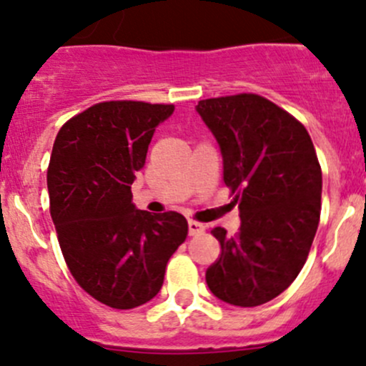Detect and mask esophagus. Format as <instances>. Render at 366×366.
Here are the masks:
<instances>
[{"mask_svg": "<svg viewBox=\"0 0 366 366\" xmlns=\"http://www.w3.org/2000/svg\"><path fill=\"white\" fill-rule=\"evenodd\" d=\"M187 228H189V235H200L205 232V227L202 223H198V221H189Z\"/></svg>", "mask_w": 366, "mask_h": 366, "instance_id": "34e87169", "label": "esophagus"}]
</instances>
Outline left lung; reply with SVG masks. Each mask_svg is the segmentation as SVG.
Here are the masks:
<instances>
[{
    "mask_svg": "<svg viewBox=\"0 0 366 366\" xmlns=\"http://www.w3.org/2000/svg\"><path fill=\"white\" fill-rule=\"evenodd\" d=\"M197 112L219 143L224 186L241 228L210 234L221 254L207 269L210 292L252 308L283 292L301 272L320 219L322 169L305 125L257 94L204 99Z\"/></svg>",
    "mask_w": 366,
    "mask_h": 366,
    "instance_id": "1",
    "label": "left lung"
}]
</instances>
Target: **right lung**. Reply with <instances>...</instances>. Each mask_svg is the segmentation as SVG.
Listing matches in <instances>:
<instances>
[{
  "label": "right lung",
  "instance_id": "obj_1",
  "mask_svg": "<svg viewBox=\"0 0 366 366\" xmlns=\"http://www.w3.org/2000/svg\"><path fill=\"white\" fill-rule=\"evenodd\" d=\"M173 104L106 101L61 125L47 168L49 210L77 285L114 310L161 290L169 257L186 241L182 214L132 205L131 184Z\"/></svg>",
  "mask_w": 366,
  "mask_h": 366
}]
</instances>
